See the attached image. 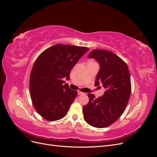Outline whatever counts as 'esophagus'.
Here are the masks:
<instances>
[{
	"label": "esophagus",
	"instance_id": "esophagus-1",
	"mask_svg": "<svg viewBox=\"0 0 157 157\" xmlns=\"http://www.w3.org/2000/svg\"><path fill=\"white\" fill-rule=\"evenodd\" d=\"M84 93V92H80V91H78V95H83Z\"/></svg>",
	"mask_w": 157,
	"mask_h": 157
}]
</instances>
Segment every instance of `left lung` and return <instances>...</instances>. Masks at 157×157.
<instances>
[{
	"label": "left lung",
	"mask_w": 157,
	"mask_h": 157,
	"mask_svg": "<svg viewBox=\"0 0 157 157\" xmlns=\"http://www.w3.org/2000/svg\"><path fill=\"white\" fill-rule=\"evenodd\" d=\"M88 57L99 65L94 85L101 83L105 92L98 98L88 94L89 102L83 107L84 118L90 126L105 128L118 120L126 107L131 94L129 70L124 61L110 51L96 49Z\"/></svg>",
	"instance_id": "8db88e82"
}]
</instances>
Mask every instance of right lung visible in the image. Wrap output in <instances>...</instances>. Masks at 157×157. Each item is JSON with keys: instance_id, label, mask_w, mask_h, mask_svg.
Here are the masks:
<instances>
[{"instance_id": "obj_1", "label": "right lung", "mask_w": 157, "mask_h": 157, "mask_svg": "<svg viewBox=\"0 0 157 157\" xmlns=\"http://www.w3.org/2000/svg\"><path fill=\"white\" fill-rule=\"evenodd\" d=\"M89 49L67 44H56L40 54L33 66L29 90L33 105L39 115L49 121L63 118L77 95L63 79Z\"/></svg>"}]
</instances>
